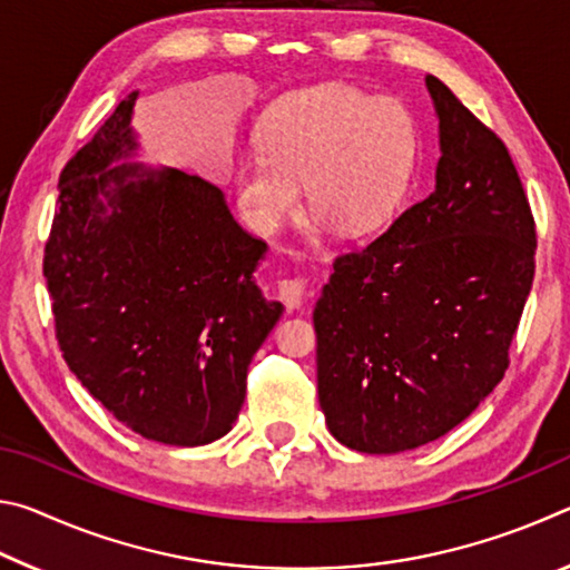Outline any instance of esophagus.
Here are the masks:
<instances>
[{
    "mask_svg": "<svg viewBox=\"0 0 570 570\" xmlns=\"http://www.w3.org/2000/svg\"><path fill=\"white\" fill-rule=\"evenodd\" d=\"M278 296H282L288 312H294V308L306 302V282L304 278H284V282L278 284Z\"/></svg>",
    "mask_w": 570,
    "mask_h": 570,
    "instance_id": "esophagus-1",
    "label": "esophagus"
}]
</instances>
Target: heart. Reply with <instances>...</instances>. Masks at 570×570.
Masks as SVG:
<instances>
[{"label": "heart", "instance_id": "1", "mask_svg": "<svg viewBox=\"0 0 570 570\" xmlns=\"http://www.w3.org/2000/svg\"><path fill=\"white\" fill-rule=\"evenodd\" d=\"M420 158V132L400 100L350 85L292 95L258 130V156H240L234 188L240 214L262 234L282 228L298 206L312 226L370 234L397 214Z\"/></svg>", "mask_w": 570, "mask_h": 570}]
</instances>
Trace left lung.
<instances>
[{
	"label": "left lung",
	"instance_id": "1",
	"mask_svg": "<svg viewBox=\"0 0 570 570\" xmlns=\"http://www.w3.org/2000/svg\"><path fill=\"white\" fill-rule=\"evenodd\" d=\"M435 190L334 262L314 306L316 384L342 445L394 455L448 435L508 370L535 224L505 142L445 82Z\"/></svg>",
	"mask_w": 570,
	"mask_h": 570
}]
</instances>
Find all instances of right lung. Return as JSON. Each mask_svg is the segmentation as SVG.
<instances>
[{"label":"right lung","instance_id":"1","mask_svg":"<svg viewBox=\"0 0 570 570\" xmlns=\"http://www.w3.org/2000/svg\"><path fill=\"white\" fill-rule=\"evenodd\" d=\"M132 90L75 153L45 246L67 366L146 440L208 445L230 432L248 364L284 306L254 272L266 244L216 186L138 156Z\"/></svg>","mask_w":570,"mask_h":570}]
</instances>
